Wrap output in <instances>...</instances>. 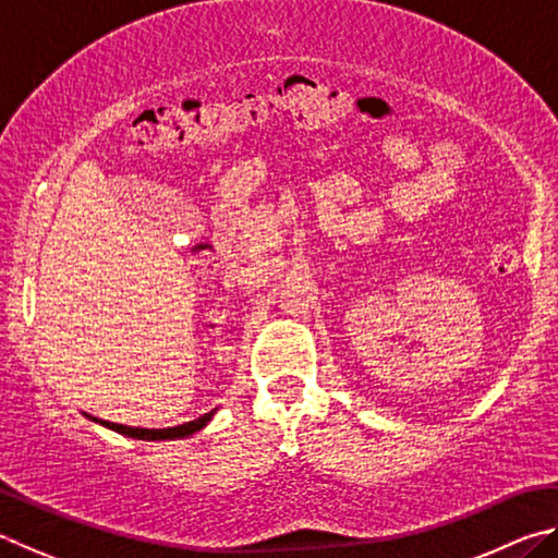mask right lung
<instances>
[{
  "label": "right lung",
  "instance_id": "obj_1",
  "mask_svg": "<svg viewBox=\"0 0 558 558\" xmlns=\"http://www.w3.org/2000/svg\"><path fill=\"white\" fill-rule=\"evenodd\" d=\"M213 412L203 414L195 418V422H185L181 426H171V428H140V426H124V424H112V422H100L102 426L112 428V432L122 434V436H132V438H142V441H161V438H183V436H191L195 432H201V428L210 422ZM97 422V418H95Z\"/></svg>",
  "mask_w": 558,
  "mask_h": 558
}]
</instances>
